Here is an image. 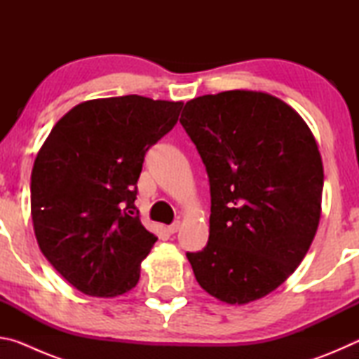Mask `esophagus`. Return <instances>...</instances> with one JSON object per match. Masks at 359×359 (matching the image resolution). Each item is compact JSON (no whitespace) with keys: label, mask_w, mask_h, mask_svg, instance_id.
Returning <instances> with one entry per match:
<instances>
[{"label":"esophagus","mask_w":359,"mask_h":359,"mask_svg":"<svg viewBox=\"0 0 359 359\" xmlns=\"http://www.w3.org/2000/svg\"><path fill=\"white\" fill-rule=\"evenodd\" d=\"M179 228H180V222H174L172 224H169V226L166 228V231H168L169 234H174V233H177Z\"/></svg>","instance_id":"34e87169"}]
</instances>
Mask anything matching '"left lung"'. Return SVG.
<instances>
[{
  "label": "left lung",
  "instance_id": "left-lung-1",
  "mask_svg": "<svg viewBox=\"0 0 359 359\" xmlns=\"http://www.w3.org/2000/svg\"><path fill=\"white\" fill-rule=\"evenodd\" d=\"M180 123L210 185L208 245L187 253L194 277L226 304L257 301L293 274L317 233L315 137L287 102L248 90L188 101Z\"/></svg>",
  "mask_w": 359,
  "mask_h": 359
}]
</instances>
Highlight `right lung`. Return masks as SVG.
<instances>
[{
    "mask_svg": "<svg viewBox=\"0 0 359 359\" xmlns=\"http://www.w3.org/2000/svg\"><path fill=\"white\" fill-rule=\"evenodd\" d=\"M184 102L128 95L85 101L57 121L34 160L32 218L39 248L72 287L114 297L136 287L156 242L135 212L147 150Z\"/></svg>",
    "mask_w": 359,
    "mask_h": 359,
    "instance_id": "right-lung-1",
    "label": "right lung"
}]
</instances>
